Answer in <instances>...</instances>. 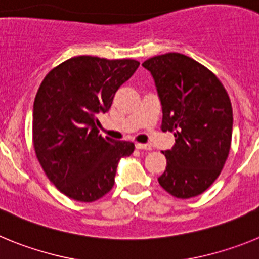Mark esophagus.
Here are the masks:
<instances>
[{"label": "esophagus", "mask_w": 259, "mask_h": 259, "mask_svg": "<svg viewBox=\"0 0 259 259\" xmlns=\"http://www.w3.org/2000/svg\"><path fill=\"white\" fill-rule=\"evenodd\" d=\"M136 149L139 150H150L152 146L148 145V144H136Z\"/></svg>", "instance_id": "1"}]
</instances>
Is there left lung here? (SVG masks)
Listing matches in <instances>:
<instances>
[{
    "label": "left lung",
    "instance_id": "8db88e82",
    "mask_svg": "<svg viewBox=\"0 0 259 259\" xmlns=\"http://www.w3.org/2000/svg\"><path fill=\"white\" fill-rule=\"evenodd\" d=\"M162 106V131L174 132L175 144L164 155L158 178L176 198L203 193L215 182L232 140V106L219 79L205 66L180 53L146 59Z\"/></svg>",
    "mask_w": 259,
    "mask_h": 259
}]
</instances>
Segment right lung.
<instances>
[{
    "label": "right lung",
    "mask_w": 259,
    "mask_h": 259,
    "mask_svg": "<svg viewBox=\"0 0 259 259\" xmlns=\"http://www.w3.org/2000/svg\"><path fill=\"white\" fill-rule=\"evenodd\" d=\"M135 59L80 56L53 68L33 102V146L48 179L80 202L111 191L120 158L135 145L98 135V114L109 111L119 87L139 67Z\"/></svg>",
    "instance_id": "obj_1"
}]
</instances>
